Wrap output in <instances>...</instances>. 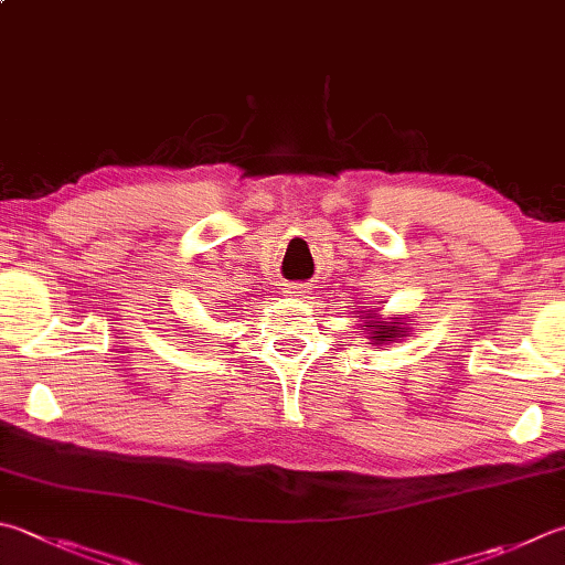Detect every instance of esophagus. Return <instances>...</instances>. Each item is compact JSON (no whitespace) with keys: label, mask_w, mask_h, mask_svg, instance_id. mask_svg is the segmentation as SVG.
Masks as SVG:
<instances>
[{"label":"esophagus","mask_w":565,"mask_h":565,"mask_svg":"<svg viewBox=\"0 0 565 565\" xmlns=\"http://www.w3.org/2000/svg\"><path fill=\"white\" fill-rule=\"evenodd\" d=\"M307 292H310V287L302 285V282H292V285H287V295H292V297H305Z\"/></svg>","instance_id":"1"}]
</instances>
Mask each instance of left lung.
<instances>
[{"label":"left lung","mask_w":565,"mask_h":565,"mask_svg":"<svg viewBox=\"0 0 565 565\" xmlns=\"http://www.w3.org/2000/svg\"><path fill=\"white\" fill-rule=\"evenodd\" d=\"M361 319H364V327H366V332H369V339L374 344L393 342V339L403 337V332H406V327H403V319L401 317H391L388 322H386V319L376 317V310H369V315H361Z\"/></svg>","instance_id":"1"}]
</instances>
